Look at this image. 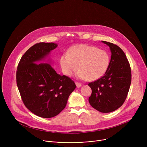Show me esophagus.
<instances>
[{"mask_svg": "<svg viewBox=\"0 0 147 147\" xmlns=\"http://www.w3.org/2000/svg\"><path fill=\"white\" fill-rule=\"evenodd\" d=\"M76 83V86H77V88H79V87H81V84L80 83V82H75Z\"/></svg>", "mask_w": 147, "mask_h": 147, "instance_id": "1", "label": "esophagus"}]
</instances>
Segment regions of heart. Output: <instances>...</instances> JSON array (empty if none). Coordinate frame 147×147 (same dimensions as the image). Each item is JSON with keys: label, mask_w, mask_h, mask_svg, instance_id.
Wrapping results in <instances>:
<instances>
[{"label": "heart", "mask_w": 147, "mask_h": 147, "mask_svg": "<svg viewBox=\"0 0 147 147\" xmlns=\"http://www.w3.org/2000/svg\"><path fill=\"white\" fill-rule=\"evenodd\" d=\"M110 63L109 54L105 51L87 45H79L70 49L60 59L62 71L71 76L78 69L76 77L94 81L107 72Z\"/></svg>", "instance_id": "obj_1"}]
</instances>
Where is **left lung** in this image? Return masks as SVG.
Segmentation results:
<instances>
[{
	"label": "left lung",
	"mask_w": 147,
	"mask_h": 147,
	"mask_svg": "<svg viewBox=\"0 0 147 147\" xmlns=\"http://www.w3.org/2000/svg\"><path fill=\"white\" fill-rule=\"evenodd\" d=\"M111 58L109 67L103 77L88 84L92 90L89 102L102 113H109L119 108L127 96L131 82L130 64L124 52L117 45L106 41Z\"/></svg>",
	"instance_id": "obj_1"
}]
</instances>
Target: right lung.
Listing matches in <instances>:
<instances>
[{
  "label": "right lung",
  "mask_w": 147,
  "mask_h": 147,
  "mask_svg": "<svg viewBox=\"0 0 147 147\" xmlns=\"http://www.w3.org/2000/svg\"><path fill=\"white\" fill-rule=\"evenodd\" d=\"M57 47L53 42L33 45L21 58L16 73L17 85L25 106L44 118L53 117L63 110L76 87L70 78L56 73L50 59L39 63Z\"/></svg>",
  "instance_id": "add662e5"
}]
</instances>
